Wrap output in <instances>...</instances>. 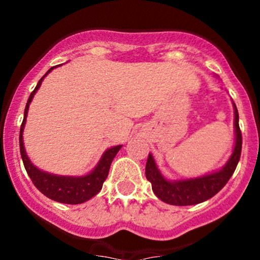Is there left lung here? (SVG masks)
<instances>
[{
  "label": "left lung",
  "instance_id": "left-lung-1",
  "mask_svg": "<svg viewBox=\"0 0 260 260\" xmlns=\"http://www.w3.org/2000/svg\"><path fill=\"white\" fill-rule=\"evenodd\" d=\"M235 146L229 161L220 171L205 176L180 181H169L158 171L152 154L146 164V177L152 183V190L159 200L176 206L196 205L216 195L234 174L242 154V132L239 128V113L234 104Z\"/></svg>",
  "mask_w": 260,
  "mask_h": 260
}]
</instances>
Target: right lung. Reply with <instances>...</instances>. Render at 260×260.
I'll return each instance as SVG.
<instances>
[{"instance_id": "right-lung-1", "label": "right lung", "mask_w": 260, "mask_h": 260, "mask_svg": "<svg viewBox=\"0 0 260 260\" xmlns=\"http://www.w3.org/2000/svg\"><path fill=\"white\" fill-rule=\"evenodd\" d=\"M55 67H52L51 69L48 70L45 75L39 80L38 85L34 89L32 93L28 96V101L26 103L25 107V114H23V120L22 124L20 128V152H21V158H22L23 166H25L26 172L30 176L31 181L34 182V185L36 186V188H39L41 193H44L45 196H48L51 200L57 201V203L62 204H72V205H77V204H83L85 201H88L89 199H91L93 196H95L99 191L102 190V186L103 182L106 181L107 176L109 174V169H111V165L115 154L118 153V151L120 149L122 146H115L112 148L107 149L104 152V154L102 156L101 161L98 162L95 169L90 172V174L85 175V176H57V175H51L48 172H44L41 170H39L38 167L34 166L31 164V161L28 159L27 154H26L25 147H23V141H22V132L23 128H25L26 123V117H27V111L28 107H30L31 101H32L34 95L38 91V89L40 88L41 83H43L44 78L54 69Z\"/></svg>"}]
</instances>
